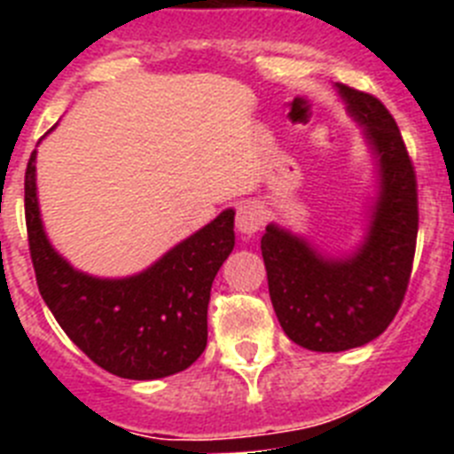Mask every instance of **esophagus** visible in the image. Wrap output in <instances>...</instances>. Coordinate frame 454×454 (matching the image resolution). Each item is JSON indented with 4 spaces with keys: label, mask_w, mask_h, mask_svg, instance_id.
<instances>
[{
    "label": "esophagus",
    "mask_w": 454,
    "mask_h": 454,
    "mask_svg": "<svg viewBox=\"0 0 454 454\" xmlns=\"http://www.w3.org/2000/svg\"><path fill=\"white\" fill-rule=\"evenodd\" d=\"M236 227H239L240 234H256V231L263 227V211L259 204L246 202L240 204L239 211H236Z\"/></svg>",
    "instance_id": "1"
}]
</instances>
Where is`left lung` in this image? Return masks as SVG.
I'll return each instance as SVG.
<instances>
[{
  "mask_svg": "<svg viewBox=\"0 0 454 454\" xmlns=\"http://www.w3.org/2000/svg\"><path fill=\"white\" fill-rule=\"evenodd\" d=\"M366 127L382 191L368 239L350 259H325L307 240L268 224L262 254L282 330L307 350L340 352L371 343L398 314L419 236V186L398 124L375 95L336 83Z\"/></svg>",
  "mask_w": 454,
  "mask_h": 454,
  "instance_id": "1",
  "label": "left lung"
}]
</instances>
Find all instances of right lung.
<instances>
[{
  "instance_id": "1",
  "label": "right lung",
  "mask_w": 454,
  "mask_h": 454,
  "mask_svg": "<svg viewBox=\"0 0 454 454\" xmlns=\"http://www.w3.org/2000/svg\"><path fill=\"white\" fill-rule=\"evenodd\" d=\"M24 218L38 291L88 359L124 380L186 371L207 348L211 284L234 250V211L192 234L140 275L98 279L50 246L35 198V152L24 172Z\"/></svg>"
}]
</instances>
